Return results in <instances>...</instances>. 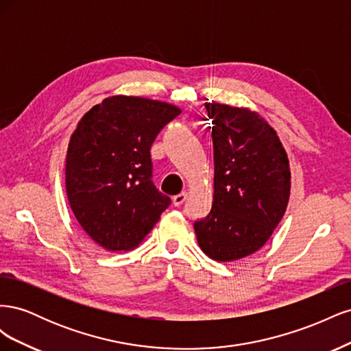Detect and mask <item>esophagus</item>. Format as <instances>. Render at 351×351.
<instances>
[{
  "instance_id": "34e87169",
  "label": "esophagus",
  "mask_w": 351,
  "mask_h": 351,
  "mask_svg": "<svg viewBox=\"0 0 351 351\" xmlns=\"http://www.w3.org/2000/svg\"><path fill=\"white\" fill-rule=\"evenodd\" d=\"M186 197H187V193H186V192H182V193L176 195V196L173 197V205H174V206H182V205L184 204Z\"/></svg>"
}]
</instances>
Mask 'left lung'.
Masks as SVG:
<instances>
[{"instance_id": "8db88e82", "label": "left lung", "mask_w": 351, "mask_h": 351, "mask_svg": "<svg viewBox=\"0 0 351 351\" xmlns=\"http://www.w3.org/2000/svg\"><path fill=\"white\" fill-rule=\"evenodd\" d=\"M205 108L214 124V202L195 232L210 259L231 262L259 250L280 224L290 197L289 158L256 112L217 102Z\"/></svg>"}]
</instances>
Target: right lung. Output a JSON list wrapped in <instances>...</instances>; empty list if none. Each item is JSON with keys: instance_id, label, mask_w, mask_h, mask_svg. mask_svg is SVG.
Listing matches in <instances>:
<instances>
[{"instance_id": "1", "label": "right lung", "mask_w": 351, "mask_h": 351, "mask_svg": "<svg viewBox=\"0 0 351 351\" xmlns=\"http://www.w3.org/2000/svg\"><path fill=\"white\" fill-rule=\"evenodd\" d=\"M180 112L165 102L120 95L95 105L71 134L67 197L82 228L104 249L136 247L171 204L152 182L151 146Z\"/></svg>"}]
</instances>
